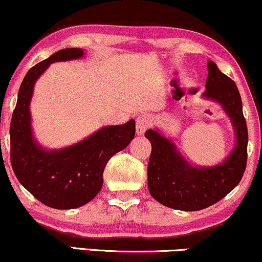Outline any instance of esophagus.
<instances>
[{
	"label": "esophagus",
	"mask_w": 262,
	"mask_h": 262,
	"mask_svg": "<svg viewBox=\"0 0 262 262\" xmlns=\"http://www.w3.org/2000/svg\"><path fill=\"white\" fill-rule=\"evenodd\" d=\"M150 124H152V120H150L149 115H147V114L138 115L136 119V132L138 135H143L144 131L149 127Z\"/></svg>",
	"instance_id": "esophagus-1"
}]
</instances>
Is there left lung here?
<instances>
[{
    "label": "left lung",
    "mask_w": 262,
    "mask_h": 262,
    "mask_svg": "<svg viewBox=\"0 0 262 262\" xmlns=\"http://www.w3.org/2000/svg\"><path fill=\"white\" fill-rule=\"evenodd\" d=\"M207 69L204 95L223 106L235 130L236 142L228 158L214 167H192L170 140L155 130L144 134L152 144L147 168L149 193L174 210L200 211L214 205L238 185L247 168L248 127L238 87L213 61H208Z\"/></svg>",
    "instance_id": "1"
}]
</instances>
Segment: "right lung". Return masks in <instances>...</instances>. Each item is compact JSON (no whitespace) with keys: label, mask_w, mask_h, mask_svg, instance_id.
I'll use <instances>...</instances> for the list:
<instances>
[{"label":"right lung","mask_w":262,"mask_h":262,"mask_svg":"<svg viewBox=\"0 0 262 262\" xmlns=\"http://www.w3.org/2000/svg\"><path fill=\"white\" fill-rule=\"evenodd\" d=\"M82 56V49H63L28 71L18 92L9 127L11 164L15 177L34 198L57 210L81 207L93 200L103 186L107 161L126 148L136 132L135 120H130L124 125L100 128L63 149L46 150L35 142L29 112L35 81L50 63Z\"/></svg>","instance_id":"obj_1"}]
</instances>
